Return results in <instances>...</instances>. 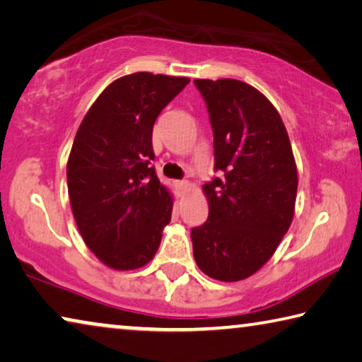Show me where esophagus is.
I'll return each mask as SVG.
<instances>
[{
  "label": "esophagus",
  "mask_w": 362,
  "mask_h": 362,
  "mask_svg": "<svg viewBox=\"0 0 362 362\" xmlns=\"http://www.w3.org/2000/svg\"><path fill=\"white\" fill-rule=\"evenodd\" d=\"M175 188H177V193H179V197H185L187 192L190 190V183L187 180H180L175 183Z\"/></svg>",
  "instance_id": "obj_1"
}]
</instances>
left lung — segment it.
<instances>
[{
  "instance_id": "obj_1",
  "label": "left lung",
  "mask_w": 362,
  "mask_h": 362,
  "mask_svg": "<svg viewBox=\"0 0 362 362\" xmlns=\"http://www.w3.org/2000/svg\"><path fill=\"white\" fill-rule=\"evenodd\" d=\"M214 134V170L204 183L209 216L192 228L193 256L211 279L238 282L266 264L295 214L296 163L282 117L251 85L197 78Z\"/></svg>"
}]
</instances>
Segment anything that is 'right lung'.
Returning a JSON list of instances; mask_svg holds the SVG:
<instances>
[{"instance_id": "right-lung-1", "label": "right lung", "mask_w": 362, "mask_h": 362, "mask_svg": "<svg viewBox=\"0 0 362 362\" xmlns=\"http://www.w3.org/2000/svg\"><path fill=\"white\" fill-rule=\"evenodd\" d=\"M187 77L135 72L114 80L80 124L67 160V188L78 232L116 271L153 259L170 222L172 197L151 165L153 125Z\"/></svg>"}]
</instances>
